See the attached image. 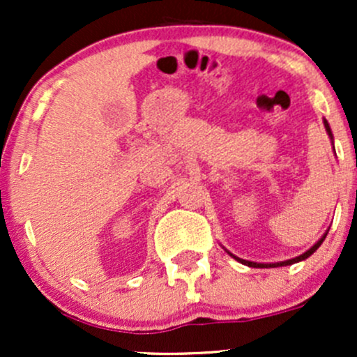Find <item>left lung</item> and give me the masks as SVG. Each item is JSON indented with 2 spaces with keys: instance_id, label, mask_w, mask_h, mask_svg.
Listing matches in <instances>:
<instances>
[{
  "instance_id": "obj_1",
  "label": "left lung",
  "mask_w": 357,
  "mask_h": 357,
  "mask_svg": "<svg viewBox=\"0 0 357 357\" xmlns=\"http://www.w3.org/2000/svg\"><path fill=\"white\" fill-rule=\"evenodd\" d=\"M324 127H326V132L329 134V137H331V142H333V146H334V136H333V130H331V126H329V122L326 121V119H324ZM327 233H329V230H327L326 233H324V235L321 236V238L317 240V243H314L312 247H310L309 250H307V252H304L302 253V255H298V257H296V258H290V260H284V261H275V264H258V261H250V260H243V258H240V257H236V255H233L231 252H228L227 248H225V252L228 253V255L230 257H233L235 258L236 261H240V264H243V265H248V267H253V268H275V267H285V265H294V264H297V261H302V260H305V258H309L310 255H312V253L315 252V250H317L319 247H321L322 245V241L326 240V236H327Z\"/></svg>"
}]
</instances>
